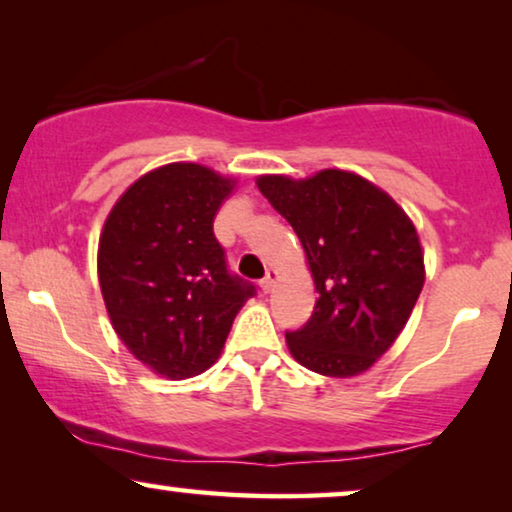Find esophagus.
Returning <instances> with one entry per match:
<instances>
[{
    "instance_id": "esophagus-1",
    "label": "esophagus",
    "mask_w": 512,
    "mask_h": 512,
    "mask_svg": "<svg viewBox=\"0 0 512 512\" xmlns=\"http://www.w3.org/2000/svg\"><path fill=\"white\" fill-rule=\"evenodd\" d=\"M261 289H263V293H270L272 289H275V272L272 270L265 272V277L261 279Z\"/></svg>"
}]
</instances>
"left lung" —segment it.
<instances>
[{
	"instance_id": "1",
	"label": "left lung",
	"mask_w": 512,
	"mask_h": 512,
	"mask_svg": "<svg viewBox=\"0 0 512 512\" xmlns=\"http://www.w3.org/2000/svg\"><path fill=\"white\" fill-rule=\"evenodd\" d=\"M258 188L296 230L317 286L312 317L286 331L293 359L321 375L363 373L394 345L422 293L415 226L387 193L352 172L261 177Z\"/></svg>"
}]
</instances>
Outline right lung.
Segmentation results:
<instances>
[{"instance_id": "right-lung-1", "label": "right lung", "mask_w": 512, "mask_h": 512, "mask_svg": "<svg viewBox=\"0 0 512 512\" xmlns=\"http://www.w3.org/2000/svg\"><path fill=\"white\" fill-rule=\"evenodd\" d=\"M233 181L172 163L135 181L111 209L97 272L118 338L170 380L212 366L256 286L228 268L214 216Z\"/></svg>"}]
</instances>
